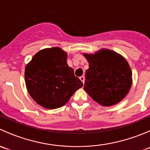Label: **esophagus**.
I'll list each match as a JSON object with an SVG mask.
<instances>
[{"mask_svg": "<svg viewBox=\"0 0 150 150\" xmlns=\"http://www.w3.org/2000/svg\"><path fill=\"white\" fill-rule=\"evenodd\" d=\"M80 80H81V81H82L83 83H84V82H85V77L84 76L80 77Z\"/></svg>", "mask_w": 150, "mask_h": 150, "instance_id": "1", "label": "esophagus"}]
</instances>
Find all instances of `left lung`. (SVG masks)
Returning <instances> with one entry per match:
<instances>
[{
    "mask_svg": "<svg viewBox=\"0 0 150 150\" xmlns=\"http://www.w3.org/2000/svg\"><path fill=\"white\" fill-rule=\"evenodd\" d=\"M89 64L84 90L97 103L110 107L125 97L132 85L131 67L123 57L109 49L83 54Z\"/></svg>",
    "mask_w": 150,
    "mask_h": 150,
    "instance_id": "8db88e82",
    "label": "left lung"
}]
</instances>
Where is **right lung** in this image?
<instances>
[{"mask_svg":"<svg viewBox=\"0 0 150 150\" xmlns=\"http://www.w3.org/2000/svg\"><path fill=\"white\" fill-rule=\"evenodd\" d=\"M67 54L59 47L40 50L27 64L25 80L33 100L48 110L59 108L83 86L67 63Z\"/></svg>","mask_w":150,"mask_h":150,"instance_id":"add662e5","label":"right lung"}]
</instances>
